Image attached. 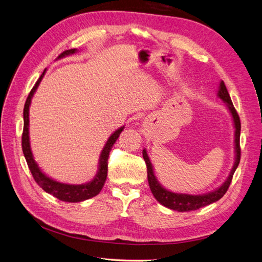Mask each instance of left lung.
Masks as SVG:
<instances>
[{
	"label": "left lung",
	"mask_w": 262,
	"mask_h": 262,
	"mask_svg": "<svg viewBox=\"0 0 262 262\" xmlns=\"http://www.w3.org/2000/svg\"><path fill=\"white\" fill-rule=\"evenodd\" d=\"M217 95L221 99H223L226 102L229 112H231V114L233 116V120H234V124H235L236 160H235V164L232 168V171H231V173H229L228 178L225 180L223 185H222L219 189L214 190V191L209 192L207 194L192 195V194H185V193H173V192L168 191V190H166L165 188H163L160 184H158L156 177L154 176L152 163H150V161H149L146 150L143 149V158H144L146 167H147V180H148L149 189H150V191H152L153 195L155 196V199L166 208L175 210L178 212H189V211H194V210H198L200 208L207 207V205L220 200L221 198L226 193L229 185H231L234 172L241 161V144H239L241 119L233 105L231 97H229V94L226 90V86L223 81L220 83V89H219Z\"/></svg>",
	"instance_id": "1"
}]
</instances>
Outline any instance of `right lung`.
<instances>
[{"mask_svg":"<svg viewBox=\"0 0 262 262\" xmlns=\"http://www.w3.org/2000/svg\"><path fill=\"white\" fill-rule=\"evenodd\" d=\"M76 49H70L63 51L59 58L64 57V55L74 53ZM46 70L42 72L41 76L38 78V81L36 82L35 86L31 89L28 97L25 102V107H24V129H23V136H21V147H23V153L24 156L26 158L27 165L29 167V170L33 175L35 181L37 184L40 186L46 192H48L52 194L53 196L57 198V199L64 201V202H81L87 199H91V198L97 195L101 188L104 187V184L107 178V171H108V157L109 153L112 150L113 145L115 144V142L118 140L119 136L123 130V126L120 129H118L116 132L112 134L107 141V143L105 147L102 148L100 158H99V170L97 172L96 177H95L91 182L85 185H67V184H61V182L55 181L49 177H47L45 173L39 169L38 165L36 164L33 154H31V149H30V144H29V133H28V125H29V118H28V113H29V105H30V100L31 97H33L34 93L36 92L37 87L40 83L41 78L45 75Z\"/></svg>","mask_w":262,"mask_h":262,"instance_id":"1","label":"right lung"}]
</instances>
